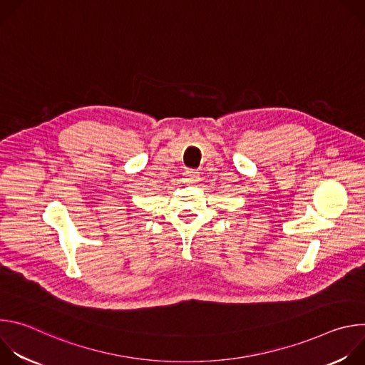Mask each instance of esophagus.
I'll list each match as a JSON object with an SVG mask.
<instances>
[{
  "instance_id": "1",
  "label": "esophagus",
  "mask_w": 365,
  "mask_h": 365,
  "mask_svg": "<svg viewBox=\"0 0 365 365\" xmlns=\"http://www.w3.org/2000/svg\"><path fill=\"white\" fill-rule=\"evenodd\" d=\"M197 179H199V173L195 170H186L183 175V180L186 183H195V182H197Z\"/></svg>"
}]
</instances>
